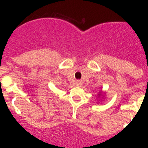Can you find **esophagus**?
I'll list each match as a JSON object with an SVG mask.
<instances>
[{
  "instance_id": "esophagus-1",
  "label": "esophagus",
  "mask_w": 148,
  "mask_h": 148,
  "mask_svg": "<svg viewBox=\"0 0 148 148\" xmlns=\"http://www.w3.org/2000/svg\"><path fill=\"white\" fill-rule=\"evenodd\" d=\"M76 84L77 86H82V82L80 81H76Z\"/></svg>"
}]
</instances>
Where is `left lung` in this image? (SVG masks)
Masks as SVG:
<instances>
[{"instance_id":"left-lung-1","label":"left lung","mask_w":148,"mask_h":148,"mask_svg":"<svg viewBox=\"0 0 148 148\" xmlns=\"http://www.w3.org/2000/svg\"><path fill=\"white\" fill-rule=\"evenodd\" d=\"M101 95H102V93H101V92H99V94H98V96L100 97V96H101Z\"/></svg>"}]
</instances>
